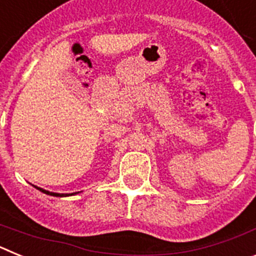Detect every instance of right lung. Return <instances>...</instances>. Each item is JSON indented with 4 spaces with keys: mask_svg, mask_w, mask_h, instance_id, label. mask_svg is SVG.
Returning <instances> with one entry per match:
<instances>
[{
    "mask_svg": "<svg viewBox=\"0 0 256 256\" xmlns=\"http://www.w3.org/2000/svg\"><path fill=\"white\" fill-rule=\"evenodd\" d=\"M36 188L37 190H40V192H44V194H46V195H51V196H58V198H62V196H69L68 195V194H56V192H50V191H46V190H44V188H40V187H37V186H34ZM76 194H78V192H73V194H70V195H76Z\"/></svg>",
    "mask_w": 256,
    "mask_h": 256,
    "instance_id": "right-lung-1",
    "label": "right lung"
}]
</instances>
